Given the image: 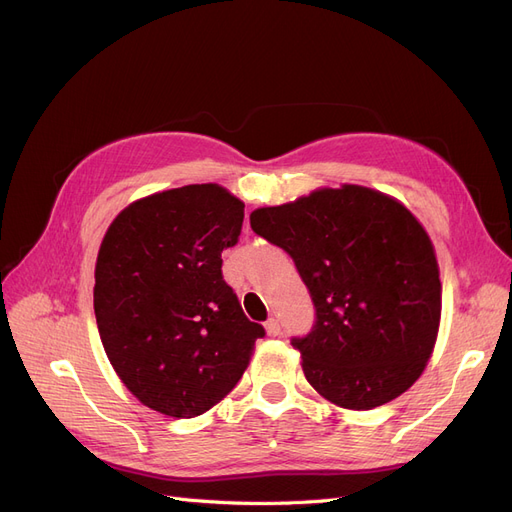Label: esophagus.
<instances>
[{
  "mask_svg": "<svg viewBox=\"0 0 512 512\" xmlns=\"http://www.w3.org/2000/svg\"><path fill=\"white\" fill-rule=\"evenodd\" d=\"M266 331H268L270 337L280 335V323H278L276 318H268V320H266Z\"/></svg>",
  "mask_w": 512,
  "mask_h": 512,
  "instance_id": "obj_1",
  "label": "esophagus"
}]
</instances>
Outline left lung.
I'll use <instances>...</instances> for the list:
<instances>
[{
    "instance_id": "left-lung-1",
    "label": "left lung",
    "mask_w": 512,
    "mask_h": 512,
    "mask_svg": "<svg viewBox=\"0 0 512 512\" xmlns=\"http://www.w3.org/2000/svg\"><path fill=\"white\" fill-rule=\"evenodd\" d=\"M251 227L293 259L312 297L314 325L291 344L318 394L365 411L418 380L437 342L441 280L403 204L344 185L257 208Z\"/></svg>"
}]
</instances>
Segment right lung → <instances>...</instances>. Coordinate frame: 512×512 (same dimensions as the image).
Instances as JSON below:
<instances>
[{
    "mask_svg": "<svg viewBox=\"0 0 512 512\" xmlns=\"http://www.w3.org/2000/svg\"><path fill=\"white\" fill-rule=\"evenodd\" d=\"M244 204L213 183L137 200L113 219L94 270L109 363L149 409L196 418L230 394L266 335L221 274Z\"/></svg>",
    "mask_w": 512,
    "mask_h": 512,
    "instance_id": "add662e5",
    "label": "right lung"
}]
</instances>
